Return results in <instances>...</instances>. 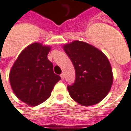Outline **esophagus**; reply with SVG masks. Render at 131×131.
I'll list each match as a JSON object with an SVG mask.
<instances>
[{
    "label": "esophagus",
    "mask_w": 131,
    "mask_h": 131,
    "mask_svg": "<svg viewBox=\"0 0 131 131\" xmlns=\"http://www.w3.org/2000/svg\"><path fill=\"white\" fill-rule=\"evenodd\" d=\"M60 77H61V79L62 80L64 79V74H61Z\"/></svg>",
    "instance_id": "1"
}]
</instances>
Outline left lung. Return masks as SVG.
I'll return each instance as SVG.
<instances>
[{
	"label": "left lung",
	"instance_id": "left-lung-1",
	"mask_svg": "<svg viewBox=\"0 0 131 131\" xmlns=\"http://www.w3.org/2000/svg\"><path fill=\"white\" fill-rule=\"evenodd\" d=\"M62 48L75 69V81L67 87L71 98L84 107L101 102L107 95L113 81L107 56L95 46L78 40Z\"/></svg>",
	"mask_w": 131,
	"mask_h": 131
}]
</instances>
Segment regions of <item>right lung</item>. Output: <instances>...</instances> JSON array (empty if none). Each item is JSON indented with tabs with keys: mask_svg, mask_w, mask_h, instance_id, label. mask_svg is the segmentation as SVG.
Listing matches in <instances>:
<instances>
[{
	"mask_svg": "<svg viewBox=\"0 0 131 131\" xmlns=\"http://www.w3.org/2000/svg\"><path fill=\"white\" fill-rule=\"evenodd\" d=\"M51 47L34 42L26 47L15 61L9 79L16 97L30 106H37L51 96L61 78L54 74L48 54Z\"/></svg>",
	"mask_w": 131,
	"mask_h": 131,
	"instance_id": "add662e5",
	"label": "right lung"
}]
</instances>
